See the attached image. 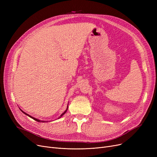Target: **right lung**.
Wrapping results in <instances>:
<instances>
[{
  "label": "right lung",
  "mask_w": 157,
  "mask_h": 157,
  "mask_svg": "<svg viewBox=\"0 0 157 157\" xmlns=\"http://www.w3.org/2000/svg\"><path fill=\"white\" fill-rule=\"evenodd\" d=\"M68 104H69V103H68ZM68 105H69V104H68ZM68 105H67V109H66V110H65V111H64V112H63V113H62V114L60 115V117H59V118H61V117H62L63 116V114H65V113L66 112H67V109H68ZM20 110H21V112H23V113H24L25 114H26V115H27V116L29 117L30 118H32V119H34V120H36V121H38V122H48V121H43V120H39V119L35 118H34V117H31V116H30V115H29V114H27L26 113H25V112H24V111H22L21 109H20Z\"/></svg>",
  "instance_id": "1"
}]
</instances>
